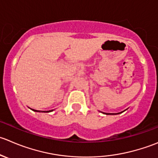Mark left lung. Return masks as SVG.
<instances>
[{"label": "left lung", "mask_w": 158, "mask_h": 158, "mask_svg": "<svg viewBox=\"0 0 158 158\" xmlns=\"http://www.w3.org/2000/svg\"><path fill=\"white\" fill-rule=\"evenodd\" d=\"M126 110H127V109H126ZM125 110H123V111H121V112H119V113H104V112H102V111H100V112H101V113H103V114H110V115H115V114H121V113H123V112L124 111H125Z\"/></svg>", "instance_id": "8db88e82"}]
</instances>
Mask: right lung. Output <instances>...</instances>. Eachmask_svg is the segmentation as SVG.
Instances as JSON below:
<instances>
[{
  "label": "right lung",
  "mask_w": 158,
  "mask_h": 158,
  "mask_svg": "<svg viewBox=\"0 0 158 158\" xmlns=\"http://www.w3.org/2000/svg\"><path fill=\"white\" fill-rule=\"evenodd\" d=\"M31 110H34V111H35V112H44V113H49V112H51V111H53V110H34V109H31Z\"/></svg>",
  "instance_id": "right-lung-1"
}]
</instances>
